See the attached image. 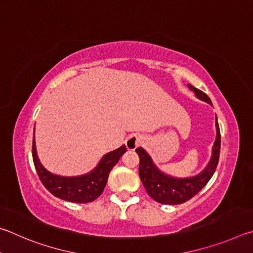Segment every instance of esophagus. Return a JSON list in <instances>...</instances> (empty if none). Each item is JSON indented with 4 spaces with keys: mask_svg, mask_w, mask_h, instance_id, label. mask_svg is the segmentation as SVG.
<instances>
[{
    "mask_svg": "<svg viewBox=\"0 0 253 253\" xmlns=\"http://www.w3.org/2000/svg\"><path fill=\"white\" fill-rule=\"evenodd\" d=\"M142 143V136L139 134L130 135L129 138L126 140V145L127 150H135L138 147H140Z\"/></svg>",
    "mask_w": 253,
    "mask_h": 253,
    "instance_id": "obj_1",
    "label": "esophagus"
}]
</instances>
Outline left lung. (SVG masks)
<instances>
[{"mask_svg":"<svg viewBox=\"0 0 253 253\" xmlns=\"http://www.w3.org/2000/svg\"><path fill=\"white\" fill-rule=\"evenodd\" d=\"M189 88L194 92V94L202 101L207 102L212 105L210 97L205 92L199 88L188 84ZM215 129L216 136L215 141L212 147V154L208 166L203 169L200 173L188 178H175L169 174L163 173L159 168L154 165L151 157L145 151L143 148H136L135 152L140 158L139 174L142 181L145 190L150 197L154 201L162 205H181L188 201L192 197L201 191V189L209 182L216 169L219 162L220 147H221V135L218 119L215 117Z\"/></svg>","mask_w":253,"mask_h":253,"instance_id":"left-lung-1","label":"left lung"}]
</instances>
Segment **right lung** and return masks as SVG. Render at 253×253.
Masks as SVG:
<instances>
[{"label":"right lung","mask_w":253,"mask_h":253,"mask_svg":"<svg viewBox=\"0 0 253 253\" xmlns=\"http://www.w3.org/2000/svg\"><path fill=\"white\" fill-rule=\"evenodd\" d=\"M126 151V148L123 144L117 150L104 154L94 169L85 174L77 176L57 175L47 171L40 162L33 134L32 157L40 180L53 196L69 202L87 203L100 197L108 182L110 171Z\"/></svg>","instance_id":"1"}]
</instances>
